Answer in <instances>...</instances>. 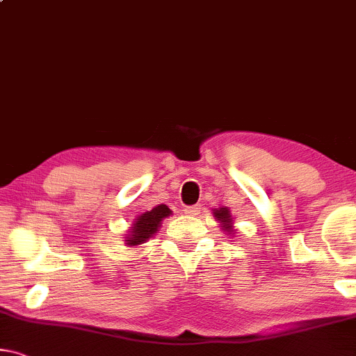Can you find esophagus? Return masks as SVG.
Segmentation results:
<instances>
[{
	"mask_svg": "<svg viewBox=\"0 0 356 356\" xmlns=\"http://www.w3.org/2000/svg\"><path fill=\"white\" fill-rule=\"evenodd\" d=\"M199 211H200V205H191V207H186V209H184V213H186V215H189V216H194Z\"/></svg>",
	"mask_w": 356,
	"mask_h": 356,
	"instance_id": "1",
	"label": "esophagus"
}]
</instances>
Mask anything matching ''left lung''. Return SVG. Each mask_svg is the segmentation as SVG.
<instances>
[{
  "label": "left lung",
  "mask_w": 356,
  "mask_h": 356,
  "mask_svg": "<svg viewBox=\"0 0 356 356\" xmlns=\"http://www.w3.org/2000/svg\"><path fill=\"white\" fill-rule=\"evenodd\" d=\"M215 216L222 222L221 227L224 229V231L232 232V218H231V215H229V210L227 209L216 210L215 211Z\"/></svg>",
  "instance_id": "1"
}]
</instances>
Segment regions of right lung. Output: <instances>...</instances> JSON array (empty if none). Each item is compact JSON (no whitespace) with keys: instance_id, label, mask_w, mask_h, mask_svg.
I'll list each match as a JSON object with an SVG mask.
<instances>
[{"instance_id":"right-lung-1","label":"right lung","mask_w":356,"mask_h":356,"mask_svg":"<svg viewBox=\"0 0 356 356\" xmlns=\"http://www.w3.org/2000/svg\"><path fill=\"white\" fill-rule=\"evenodd\" d=\"M170 209L167 205H156L154 209L143 213V215L138 216V220L134 222V227L130 229L129 234V240L127 245H140L145 243L147 238L152 237L156 234L157 229H159V224L163 220L170 215Z\"/></svg>"}]
</instances>
